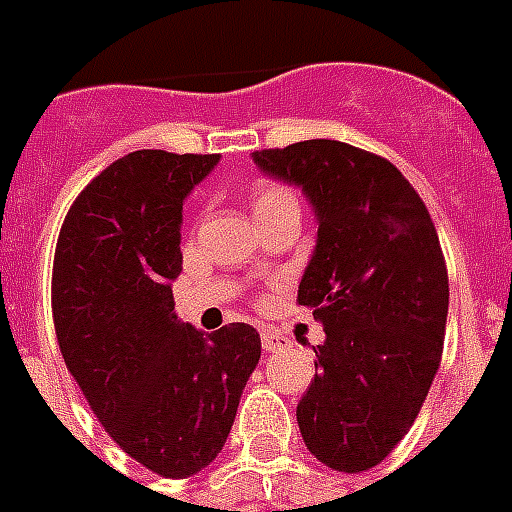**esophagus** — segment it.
Returning <instances> with one entry per match:
<instances>
[{"label":"esophagus","mask_w":512,"mask_h":512,"mask_svg":"<svg viewBox=\"0 0 512 512\" xmlns=\"http://www.w3.org/2000/svg\"><path fill=\"white\" fill-rule=\"evenodd\" d=\"M260 341H263L265 351H282L290 346V338L284 333H276V330H263V333H260Z\"/></svg>","instance_id":"obj_1"}]
</instances>
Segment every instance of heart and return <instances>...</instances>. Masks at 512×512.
Segmentation results:
<instances>
[{"label": "heart", "instance_id": "b5f03b06", "mask_svg": "<svg viewBox=\"0 0 512 512\" xmlns=\"http://www.w3.org/2000/svg\"><path fill=\"white\" fill-rule=\"evenodd\" d=\"M252 209H255L257 220L271 217L284 209H298V198L290 187L279 185V182H257L252 187Z\"/></svg>", "mask_w": 512, "mask_h": 512}]
</instances>
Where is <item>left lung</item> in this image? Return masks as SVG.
Instances as JSON below:
<instances>
[{
    "label": "left lung",
    "instance_id": "left-lung-1",
    "mask_svg": "<svg viewBox=\"0 0 512 512\" xmlns=\"http://www.w3.org/2000/svg\"><path fill=\"white\" fill-rule=\"evenodd\" d=\"M252 158L303 187L319 220L298 306L327 338L298 403L300 435L322 464L362 473L408 435L438 373L448 317L438 230L411 182L376 152L308 139Z\"/></svg>",
    "mask_w": 512,
    "mask_h": 512
}]
</instances>
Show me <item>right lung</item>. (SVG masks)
I'll use <instances>...</instances> for the list:
<instances>
[{
    "label": "right lung",
    "instance_id": "add662e5",
    "mask_svg": "<svg viewBox=\"0 0 512 512\" xmlns=\"http://www.w3.org/2000/svg\"><path fill=\"white\" fill-rule=\"evenodd\" d=\"M217 161L166 150L117 158L74 198L53 257L66 368L109 438L163 478L217 459L260 360L252 325L204 335L174 314L182 201Z\"/></svg>",
    "mask_w": 512,
    "mask_h": 512
}]
</instances>
